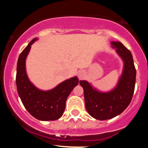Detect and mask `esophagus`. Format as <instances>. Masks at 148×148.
<instances>
[{
    "label": "esophagus",
    "mask_w": 148,
    "mask_h": 148,
    "mask_svg": "<svg viewBox=\"0 0 148 148\" xmlns=\"http://www.w3.org/2000/svg\"><path fill=\"white\" fill-rule=\"evenodd\" d=\"M85 75H86V72H85L84 70H80L78 72L77 76H78V78H79V79H82L85 76Z\"/></svg>",
    "instance_id": "esophagus-1"
}]
</instances>
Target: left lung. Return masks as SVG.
Listing matches in <instances>:
<instances>
[{"instance_id": "left-lung-1", "label": "left lung", "mask_w": 148, "mask_h": 148, "mask_svg": "<svg viewBox=\"0 0 148 148\" xmlns=\"http://www.w3.org/2000/svg\"><path fill=\"white\" fill-rule=\"evenodd\" d=\"M111 46L124 62L123 72L118 84L111 91L103 92L93 88L86 81H80L84 88L85 105L88 113L99 120L111 119L123 113L133 97L136 71L132 53L120 42H111Z\"/></svg>"}]
</instances>
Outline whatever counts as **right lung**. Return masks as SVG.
<instances>
[{"label":"right lung","instance_id":"add662e5","mask_svg":"<svg viewBox=\"0 0 148 148\" xmlns=\"http://www.w3.org/2000/svg\"><path fill=\"white\" fill-rule=\"evenodd\" d=\"M34 38L18 56L16 66V84L18 96L23 106L34 118L42 121L58 120L63 114L66 100L75 86L79 84L76 76L65 80L49 90H41L28 79L25 70V60Z\"/></svg>","mask_w":148,"mask_h":148}]
</instances>
